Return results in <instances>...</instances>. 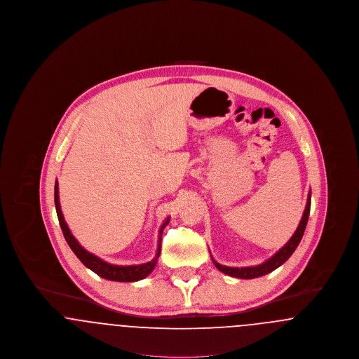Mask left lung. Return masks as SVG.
<instances>
[{"label":"left lung","instance_id":"left-lung-1","mask_svg":"<svg viewBox=\"0 0 359 359\" xmlns=\"http://www.w3.org/2000/svg\"><path fill=\"white\" fill-rule=\"evenodd\" d=\"M309 208H311V192L308 194L307 205L306 210L303 212V218L299 223L294 234L290 237V241L274 255L271 257L269 259H266L265 262L256 265V266H246V268H231V266H224L218 264L214 258L212 262L214 265L224 274H229L231 277H237V278H256V277H261L265 274L273 272L274 269H277L278 266H281L288 258H290L293 252L296 250V248L299 246L300 241L303 238L306 226H307L308 217H309Z\"/></svg>","mask_w":359,"mask_h":359}]
</instances>
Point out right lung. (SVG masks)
Returning a JSON list of instances; mask_svg holds the SVG:
<instances>
[{
  "label": "right lung",
  "mask_w": 359,
  "mask_h": 359,
  "mask_svg": "<svg viewBox=\"0 0 359 359\" xmlns=\"http://www.w3.org/2000/svg\"><path fill=\"white\" fill-rule=\"evenodd\" d=\"M55 207H56V214H57V219L60 223L63 236L67 241L71 250L74 252V255L78 257L86 268L91 269L94 273L101 276L102 278L106 280H111V281H120V283H133L145 278L148 274L152 273V271L156 266V262L160 256L161 252V234L164 227L170 222V218L165 219V222L163 223V226L160 227V233H158V246H157V253L154 256L152 261L145 262V264H140V265H128V266H122V265H113L109 264L106 261H103L102 258L87 252L82 245H79V242L75 239V237L71 234L69 226L63 218L62 210H60V202H59V186H57V180L55 182Z\"/></svg>",
  "instance_id": "obj_1"
}]
</instances>
